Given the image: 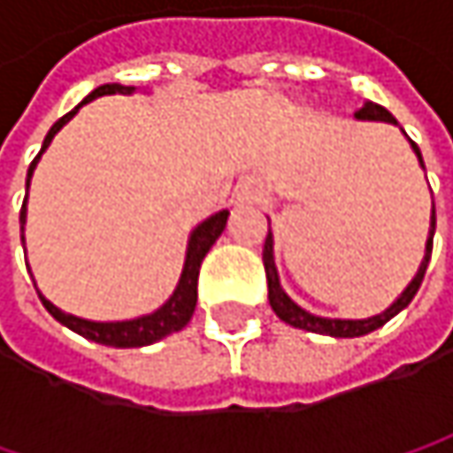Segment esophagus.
Listing matches in <instances>:
<instances>
[{
  "label": "esophagus",
  "mask_w": 453,
  "mask_h": 453,
  "mask_svg": "<svg viewBox=\"0 0 453 453\" xmlns=\"http://www.w3.org/2000/svg\"><path fill=\"white\" fill-rule=\"evenodd\" d=\"M262 196H265L262 186H246L243 188V202H262Z\"/></svg>",
  "instance_id": "obj_1"
}]
</instances>
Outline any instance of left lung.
I'll return each instance as SVG.
<instances>
[{"instance_id":"obj_1","label":"left lung","mask_w":453,"mask_h":453,"mask_svg":"<svg viewBox=\"0 0 453 453\" xmlns=\"http://www.w3.org/2000/svg\"><path fill=\"white\" fill-rule=\"evenodd\" d=\"M357 118H362V120L396 123V118H394L386 107H380V104H375V102H367V104L357 112ZM411 149H414L419 165L425 167L422 154H419V149H417L414 141H411ZM433 233H435V204H433V218H430V238H427V246H425V259H422V265H419L414 280L409 283L407 291H404L386 312H380V315L375 317H367V319H327V317L310 315V312H304L299 304H294V302L286 296V291L280 288L278 270H275V259H273V235L267 233L265 249H262V262H265V273H267V299H270V307H273V312L280 317L283 322H288V325H294V327H299V330H310V333H319V335H333V338H357V335H367V333L378 330L380 325H386L391 317L399 315L409 302L414 299V294L419 291L422 278H425V270H427V262H430V254H433Z\"/></svg>"}]
</instances>
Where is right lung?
Wrapping results in <instances>:
<instances>
[{
    "label": "right lung",
    "instance_id": "right-lung-1",
    "mask_svg": "<svg viewBox=\"0 0 453 453\" xmlns=\"http://www.w3.org/2000/svg\"><path fill=\"white\" fill-rule=\"evenodd\" d=\"M131 91H134V86L104 83V86L94 88V91H91V94H88L78 107H83L86 102H91V99H96V96H104V94H131ZM78 107H75V110H70L67 115H62V118L49 128L42 151H44L46 146L51 143L54 134H57V131H59V128H62V126L75 115V112H78ZM42 151L36 154V159H34V162H31V167H28L26 188H28V183H31V175H34V167H36V162H39ZM26 196H28V194H26ZM23 223H26V202H23V210H20V230H23ZM226 223H227V210H223V212L212 215L210 220H204L202 226L191 233L180 283H178L175 294L170 296V302H167L162 310H157L154 315L128 319V322H91V319H81V317L65 315V312H62V310H57L54 304H49L42 294H39V299H42V304L49 310V315L54 317V319H59L62 325H67L70 330H75L78 335L88 338V341H96V343H104V346H115V349L149 346V343H154V341H159V338H165V335H170V333H175V330L186 327V322L191 319L194 310H196V286H199V267H202V259L207 257V251L212 249V243H215V241L220 238V233L226 230ZM20 238H23V235H20Z\"/></svg>",
    "mask_w": 453,
    "mask_h": 453
}]
</instances>
